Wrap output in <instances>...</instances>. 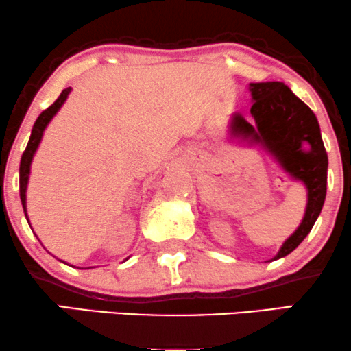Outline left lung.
<instances>
[{
	"mask_svg": "<svg viewBox=\"0 0 351 351\" xmlns=\"http://www.w3.org/2000/svg\"><path fill=\"white\" fill-rule=\"evenodd\" d=\"M249 90L254 122L249 123L243 115L234 114L231 134L252 145H261L282 170L307 188L304 219L282 244L274 257L276 261L291 254L312 231L327 195L328 156L315 114L284 82L249 84Z\"/></svg>",
	"mask_w": 351,
	"mask_h": 351,
	"instance_id": "obj_1",
	"label": "left lung"
}]
</instances>
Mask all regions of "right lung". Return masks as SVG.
<instances>
[{"label":"right lung","mask_w":351,"mask_h":351,"mask_svg":"<svg viewBox=\"0 0 351 351\" xmlns=\"http://www.w3.org/2000/svg\"><path fill=\"white\" fill-rule=\"evenodd\" d=\"M72 88L67 87L60 92V95L56 100L54 104L49 108L41 112V115L38 117V120L34 122L33 132H31L29 136V142H27L26 150H24L23 156H21V165H19V196H21V203H23V209H24V215H26L27 219V213H26V189H27V181H29V173H31V163H33V156L36 150H38L39 143H41L43 134L46 130V127L49 125V122L52 120V117L59 112V108L62 107V104L66 102L67 95L71 94ZM29 223V221H27Z\"/></svg>","instance_id":"right-lung-1"}]
</instances>
